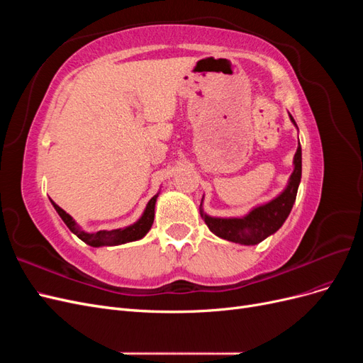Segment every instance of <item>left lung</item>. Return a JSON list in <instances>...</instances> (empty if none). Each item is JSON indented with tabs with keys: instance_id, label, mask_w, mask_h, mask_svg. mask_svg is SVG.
I'll return each mask as SVG.
<instances>
[{
	"instance_id": "left-lung-1",
	"label": "left lung",
	"mask_w": 363,
	"mask_h": 363,
	"mask_svg": "<svg viewBox=\"0 0 363 363\" xmlns=\"http://www.w3.org/2000/svg\"><path fill=\"white\" fill-rule=\"evenodd\" d=\"M294 125L296 127L294 118L289 115ZM301 182V147L296 148L294 156V172L291 174L288 186L276 199L257 206L250 213L240 218H213L203 212L200 207L201 218L207 224L208 230L221 239L240 245H256L263 239L274 235L286 221L292 206L296 199V191Z\"/></svg>"
}]
</instances>
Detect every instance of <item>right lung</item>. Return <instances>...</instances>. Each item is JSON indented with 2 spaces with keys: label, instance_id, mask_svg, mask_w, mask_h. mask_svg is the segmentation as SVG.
Segmentation results:
<instances>
[{
  "label": "right lung",
  "instance_id": "obj_1",
  "mask_svg": "<svg viewBox=\"0 0 363 363\" xmlns=\"http://www.w3.org/2000/svg\"><path fill=\"white\" fill-rule=\"evenodd\" d=\"M157 196L159 194H156L148 201L144 213H142V216L135 224L124 228H116V230H100V232H95V233L83 232V230L77 225V223L74 221L71 215L65 212L63 208L59 207L52 200H51V204L54 206V208H56L59 216L63 219V223L67 224L71 232L77 238H80L84 244L91 247H104V245H121V244L133 242V240L144 238L150 232L152 221H155V207H156Z\"/></svg>",
  "mask_w": 363,
  "mask_h": 363
}]
</instances>
